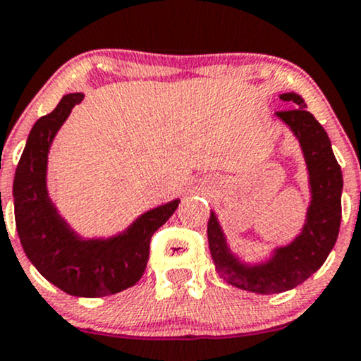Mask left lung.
I'll list each match as a JSON object with an SVG mask.
<instances>
[{
    "instance_id": "1",
    "label": "left lung",
    "mask_w": 361,
    "mask_h": 361,
    "mask_svg": "<svg viewBox=\"0 0 361 361\" xmlns=\"http://www.w3.org/2000/svg\"><path fill=\"white\" fill-rule=\"evenodd\" d=\"M296 109L277 112L290 129L305 156L310 205L301 230L286 245L271 249L266 259L249 262L230 249L215 212H210L207 233L210 254L220 277L238 289L255 294H279L302 284L323 266L336 244L341 222V168L334 158L328 133L296 92L281 94Z\"/></svg>"
}]
</instances>
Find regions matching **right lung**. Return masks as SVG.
<instances>
[{
  "label": "right lung",
  "mask_w": 361,
  "mask_h": 361,
  "mask_svg": "<svg viewBox=\"0 0 361 361\" xmlns=\"http://www.w3.org/2000/svg\"><path fill=\"white\" fill-rule=\"evenodd\" d=\"M84 97L65 94L50 114L33 124L16 166L13 198L20 242L37 271L71 296L102 298L141 279L151 237L175 214L180 198L145 212L111 237L87 238L71 227L51 202L47 169L56 133Z\"/></svg>",
  "instance_id": "1"
}]
</instances>
